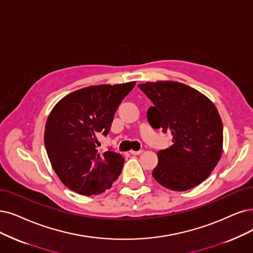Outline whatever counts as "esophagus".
Segmentation results:
<instances>
[{
    "instance_id": "34e87169",
    "label": "esophagus",
    "mask_w": 253,
    "mask_h": 253,
    "mask_svg": "<svg viewBox=\"0 0 253 253\" xmlns=\"http://www.w3.org/2000/svg\"><path fill=\"white\" fill-rule=\"evenodd\" d=\"M143 152V150H139V151H134V150H131L130 151V153H131L132 155H139Z\"/></svg>"
}]
</instances>
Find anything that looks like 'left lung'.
I'll return each mask as SVG.
<instances>
[{
  "label": "left lung",
  "instance_id": "8db88e82",
  "mask_svg": "<svg viewBox=\"0 0 253 253\" xmlns=\"http://www.w3.org/2000/svg\"><path fill=\"white\" fill-rule=\"evenodd\" d=\"M154 106L148 121L170 132L174 143L158 151L154 179L172 191H188L211 175L223 151V125L217 107L199 90L177 81L138 84Z\"/></svg>",
  "mask_w": 253,
  "mask_h": 253
}]
</instances>
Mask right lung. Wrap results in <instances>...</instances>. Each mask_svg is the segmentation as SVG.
<instances>
[{"label": "right lung", "mask_w": 253, "mask_h": 253, "mask_svg": "<svg viewBox=\"0 0 253 253\" xmlns=\"http://www.w3.org/2000/svg\"><path fill=\"white\" fill-rule=\"evenodd\" d=\"M135 82L99 84L75 90L51 110L44 146L52 168L73 192L91 196L110 189L124 165L114 151L100 153L97 137L107 135L116 111Z\"/></svg>", "instance_id": "add662e5"}]
</instances>
